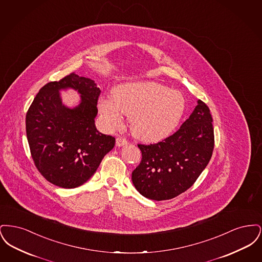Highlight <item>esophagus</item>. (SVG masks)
Returning a JSON list of instances; mask_svg holds the SVG:
<instances>
[{
    "mask_svg": "<svg viewBox=\"0 0 262 262\" xmlns=\"http://www.w3.org/2000/svg\"><path fill=\"white\" fill-rule=\"evenodd\" d=\"M125 144H127V140L125 138H122V137H118L117 140H116V145L118 147H121V146H124Z\"/></svg>",
    "mask_w": 262,
    "mask_h": 262,
    "instance_id": "1",
    "label": "esophagus"
}]
</instances>
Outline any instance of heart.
<instances>
[{"mask_svg": "<svg viewBox=\"0 0 262 262\" xmlns=\"http://www.w3.org/2000/svg\"><path fill=\"white\" fill-rule=\"evenodd\" d=\"M100 112L110 128L119 127L123 115L129 117L134 137L146 142L170 136L186 110L184 95L156 82H137L118 88L113 99L99 101Z\"/></svg>", "mask_w": 262, "mask_h": 262, "instance_id": "obj_1", "label": "heart"}]
</instances>
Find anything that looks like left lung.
Returning <instances> with one entry per match:
<instances>
[{
	"label": "left lung",
	"mask_w": 262,
	"mask_h": 262,
	"mask_svg": "<svg viewBox=\"0 0 262 262\" xmlns=\"http://www.w3.org/2000/svg\"><path fill=\"white\" fill-rule=\"evenodd\" d=\"M210 110L201 100L173 136L156 144H138L141 162L132 180L149 200H171L191 187L211 158L214 129Z\"/></svg>",
	"instance_id": "1"
}]
</instances>
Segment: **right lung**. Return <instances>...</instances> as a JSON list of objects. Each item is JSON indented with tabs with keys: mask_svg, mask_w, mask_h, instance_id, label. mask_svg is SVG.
I'll return each mask as SVG.
<instances>
[{
	"mask_svg": "<svg viewBox=\"0 0 262 262\" xmlns=\"http://www.w3.org/2000/svg\"><path fill=\"white\" fill-rule=\"evenodd\" d=\"M69 89L81 95L74 107L62 103L60 91ZM100 92L94 80L73 73L41 88L27 111L26 137L33 161L55 186L83 185L115 146V137L95 125Z\"/></svg>",
	"mask_w": 262,
	"mask_h": 262,
	"instance_id": "add662e5",
	"label": "right lung"
}]
</instances>
